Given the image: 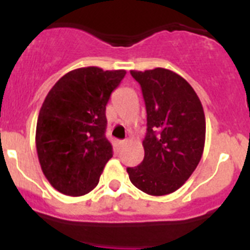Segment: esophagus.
Instances as JSON below:
<instances>
[{
	"label": "esophagus",
	"instance_id": "1",
	"mask_svg": "<svg viewBox=\"0 0 250 250\" xmlns=\"http://www.w3.org/2000/svg\"><path fill=\"white\" fill-rule=\"evenodd\" d=\"M127 143H129L127 140H121L119 141V145H120V146H125V145H127Z\"/></svg>",
	"mask_w": 250,
	"mask_h": 250
}]
</instances>
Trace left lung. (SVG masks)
<instances>
[{
    "label": "left lung",
    "instance_id": "obj_1",
    "mask_svg": "<svg viewBox=\"0 0 250 250\" xmlns=\"http://www.w3.org/2000/svg\"><path fill=\"white\" fill-rule=\"evenodd\" d=\"M140 83L147 114L144 160L127 167L130 182L152 196L184 185L202 159L205 115L200 99L184 77L167 68L130 71Z\"/></svg>",
    "mask_w": 250,
    "mask_h": 250
}]
</instances>
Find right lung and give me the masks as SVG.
Instances as JSON below:
<instances>
[{"label":"right lung","mask_w":250,"mask_h":250,"mask_svg":"<svg viewBox=\"0 0 250 250\" xmlns=\"http://www.w3.org/2000/svg\"><path fill=\"white\" fill-rule=\"evenodd\" d=\"M125 74L80 67L48 91L37 119L36 150L43 175L60 193L81 196L99 184L112 158L105 136L106 104Z\"/></svg>","instance_id":"1"}]
</instances>
